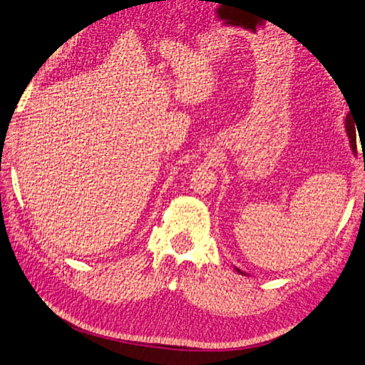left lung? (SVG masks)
<instances>
[{"label":"left lung","mask_w":365,"mask_h":365,"mask_svg":"<svg viewBox=\"0 0 365 365\" xmlns=\"http://www.w3.org/2000/svg\"><path fill=\"white\" fill-rule=\"evenodd\" d=\"M353 120H354V118H351L350 115H346V118H345V129H346V135H349V138H350L351 149L356 150V129H354L356 121L353 123ZM236 270H238L240 274H242L238 267H236Z\"/></svg>","instance_id":"1"}]
</instances>
